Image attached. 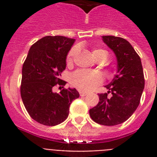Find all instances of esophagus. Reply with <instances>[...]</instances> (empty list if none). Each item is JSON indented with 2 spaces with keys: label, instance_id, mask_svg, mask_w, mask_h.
Returning a JSON list of instances; mask_svg holds the SVG:
<instances>
[{
  "label": "esophagus",
  "instance_id": "1",
  "mask_svg": "<svg viewBox=\"0 0 157 157\" xmlns=\"http://www.w3.org/2000/svg\"><path fill=\"white\" fill-rule=\"evenodd\" d=\"M87 94H88L87 92H85V91H81V92H80V95H81V97H84V96H86Z\"/></svg>",
  "mask_w": 157,
  "mask_h": 157
}]
</instances>
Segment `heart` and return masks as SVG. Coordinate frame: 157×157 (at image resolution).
I'll return each mask as SVG.
<instances>
[{
  "label": "heart",
  "instance_id": "1",
  "mask_svg": "<svg viewBox=\"0 0 157 157\" xmlns=\"http://www.w3.org/2000/svg\"><path fill=\"white\" fill-rule=\"evenodd\" d=\"M77 50L76 48H72L69 51L67 57V64L71 65L73 62V58L76 55ZM107 54L106 51L99 49H94L92 50V55L94 59H98L103 54ZM102 82V77L98 72L88 70H77L71 74V83L75 87L81 90L90 91L95 88Z\"/></svg>",
  "mask_w": 157,
  "mask_h": 157
}]
</instances>
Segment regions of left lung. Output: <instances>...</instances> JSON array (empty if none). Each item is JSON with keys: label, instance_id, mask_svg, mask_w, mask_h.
I'll return each mask as SVG.
<instances>
[{"label": "left lung", "instance_id": "8db88e82", "mask_svg": "<svg viewBox=\"0 0 157 157\" xmlns=\"http://www.w3.org/2000/svg\"><path fill=\"white\" fill-rule=\"evenodd\" d=\"M102 39L116 55L117 70L105 86L107 92L98 94L99 102L90 109V115L96 123L112 126L124 122L135 112L145 81L141 59L128 40L114 36H103Z\"/></svg>", "mask_w": 157, "mask_h": 157}]
</instances>
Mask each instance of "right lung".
<instances>
[{
	"label": "right lung",
	"instance_id": "1",
	"mask_svg": "<svg viewBox=\"0 0 157 157\" xmlns=\"http://www.w3.org/2000/svg\"><path fill=\"white\" fill-rule=\"evenodd\" d=\"M75 39L47 36L31 46L22 69L21 97L28 114L40 124L54 126L67 118L71 102L79 98L76 89L54 92L67 66L66 59Z\"/></svg>",
	"mask_w": 157,
	"mask_h": 157
}]
</instances>
